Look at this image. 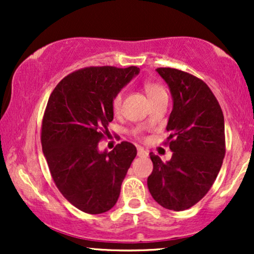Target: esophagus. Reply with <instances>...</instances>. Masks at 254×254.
Returning <instances> with one entry per match:
<instances>
[{
    "label": "esophagus",
    "mask_w": 254,
    "mask_h": 254,
    "mask_svg": "<svg viewBox=\"0 0 254 254\" xmlns=\"http://www.w3.org/2000/svg\"><path fill=\"white\" fill-rule=\"evenodd\" d=\"M137 155L138 156H148V151L144 150L142 147L137 148Z\"/></svg>",
    "instance_id": "obj_1"
}]
</instances>
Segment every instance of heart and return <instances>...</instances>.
<instances>
[{
	"instance_id": "heart-1",
	"label": "heart",
	"mask_w": 254,
	"mask_h": 254,
	"mask_svg": "<svg viewBox=\"0 0 254 254\" xmlns=\"http://www.w3.org/2000/svg\"><path fill=\"white\" fill-rule=\"evenodd\" d=\"M144 90L147 93L148 99L149 101L154 100V99L161 97V95L166 94V90L161 84L153 82V81H147L144 82ZM122 101H123V90H119L115 94V97L112 99V110L115 113H118L121 111V106H122Z\"/></svg>"
}]
</instances>
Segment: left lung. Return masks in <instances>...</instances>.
Wrapping results in <instances>:
<instances>
[{
  "label": "left lung",
  "mask_w": 254,
  "mask_h": 254,
  "mask_svg": "<svg viewBox=\"0 0 254 254\" xmlns=\"http://www.w3.org/2000/svg\"><path fill=\"white\" fill-rule=\"evenodd\" d=\"M173 98L167 143L173 151L164 162L150 153L153 172L148 189L161 206L174 211L191 208L208 193L226 154L224 118L208 84L189 72L157 68Z\"/></svg>",
  "instance_id": "obj_1"
}]
</instances>
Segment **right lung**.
I'll list each match as a JSON object with an SVG mask.
<instances>
[{
	"mask_svg": "<svg viewBox=\"0 0 254 254\" xmlns=\"http://www.w3.org/2000/svg\"><path fill=\"white\" fill-rule=\"evenodd\" d=\"M137 66H88L65 76L51 93L42 123V147L51 177L66 200L87 214H103L117 203L136 147L122 142L99 151L113 121L112 99Z\"/></svg>",
	"mask_w": 254,
	"mask_h": 254,
	"instance_id": "add662e5",
	"label": "right lung"
}]
</instances>
